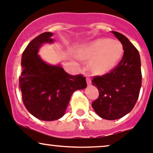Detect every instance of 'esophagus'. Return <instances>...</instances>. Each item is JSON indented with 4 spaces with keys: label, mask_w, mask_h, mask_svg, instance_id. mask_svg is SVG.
<instances>
[{
    "label": "esophagus",
    "mask_w": 153,
    "mask_h": 153,
    "mask_svg": "<svg viewBox=\"0 0 153 153\" xmlns=\"http://www.w3.org/2000/svg\"><path fill=\"white\" fill-rule=\"evenodd\" d=\"M86 81H87L88 85L91 84V79L89 78V77H87V78H86Z\"/></svg>",
    "instance_id": "esophagus-1"
}]
</instances>
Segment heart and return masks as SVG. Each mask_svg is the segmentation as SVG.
Listing matches in <instances>:
<instances>
[{
	"label": "heart",
	"mask_w": 153,
	"mask_h": 153,
	"mask_svg": "<svg viewBox=\"0 0 153 153\" xmlns=\"http://www.w3.org/2000/svg\"><path fill=\"white\" fill-rule=\"evenodd\" d=\"M123 52V45L120 42L101 38L80 48L78 56L82 59H91L89 65L91 71L102 75L114 68Z\"/></svg>",
	"instance_id": "b5f03b06"
}]
</instances>
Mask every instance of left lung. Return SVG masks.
<instances>
[{
  "label": "left lung",
  "mask_w": 153,
  "mask_h": 153,
  "mask_svg": "<svg viewBox=\"0 0 153 153\" xmlns=\"http://www.w3.org/2000/svg\"><path fill=\"white\" fill-rule=\"evenodd\" d=\"M124 48L122 59L111 72L94 76L92 84L99 90V97L92 107L102 119L115 120L134 108L141 87V59L138 51L121 33L112 31Z\"/></svg>",
  "instance_id": "left-lung-1"
}]
</instances>
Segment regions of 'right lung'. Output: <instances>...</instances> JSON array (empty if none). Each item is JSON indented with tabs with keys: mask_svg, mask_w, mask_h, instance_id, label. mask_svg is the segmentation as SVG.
<instances>
[{
	"mask_svg": "<svg viewBox=\"0 0 153 153\" xmlns=\"http://www.w3.org/2000/svg\"><path fill=\"white\" fill-rule=\"evenodd\" d=\"M51 32H44L29 42L21 59L22 72L19 85L27 111L43 121L60 119L76 90L87 87L85 77L70 75L60 65H51L37 53L42 43H51Z\"/></svg>",
	"mask_w": 153,
	"mask_h": 153,
	"instance_id": "1",
	"label": "right lung"
}]
</instances>
